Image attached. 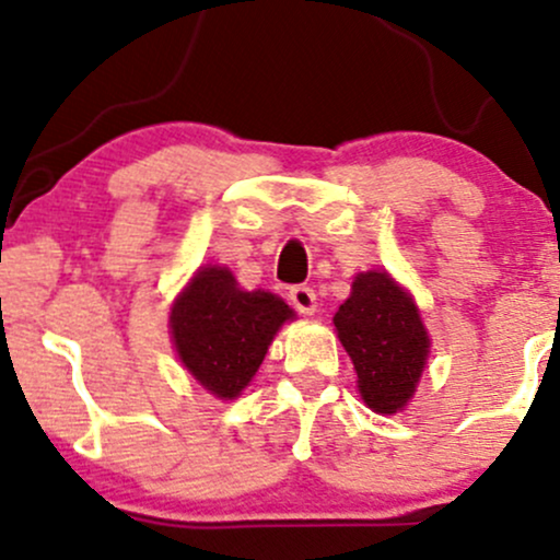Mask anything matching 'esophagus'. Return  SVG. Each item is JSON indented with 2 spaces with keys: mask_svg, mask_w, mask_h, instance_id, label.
Instances as JSON below:
<instances>
[{
  "mask_svg": "<svg viewBox=\"0 0 560 560\" xmlns=\"http://www.w3.org/2000/svg\"><path fill=\"white\" fill-rule=\"evenodd\" d=\"M289 302H292L294 311L302 313V316H313V313H316V292H313V287H292L289 289Z\"/></svg>",
  "mask_w": 560,
  "mask_h": 560,
  "instance_id": "34e87169",
  "label": "esophagus"
}]
</instances>
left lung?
Masks as SVG:
<instances>
[{
	"instance_id": "obj_1",
	"label": "left lung",
	"mask_w": 560,
	"mask_h": 560,
	"mask_svg": "<svg viewBox=\"0 0 560 560\" xmlns=\"http://www.w3.org/2000/svg\"><path fill=\"white\" fill-rule=\"evenodd\" d=\"M339 342L358 371V389L376 413H397L413 397L429 337L413 300L387 273H361L334 316Z\"/></svg>"
}]
</instances>
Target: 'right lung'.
Segmentation results:
<instances>
[{"instance_id":"right-lung-1","label":"right lung","mask_w":560,"mask_h":560,"mask_svg":"<svg viewBox=\"0 0 560 560\" xmlns=\"http://www.w3.org/2000/svg\"><path fill=\"white\" fill-rule=\"evenodd\" d=\"M271 292H242L226 268H202L171 311L178 358L215 397H236L260 369L273 334L292 318Z\"/></svg>"}]
</instances>
